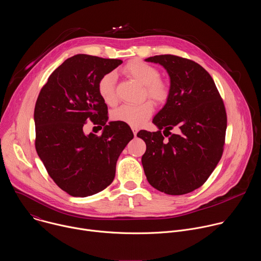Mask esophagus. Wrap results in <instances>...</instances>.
Returning a JSON list of instances; mask_svg holds the SVG:
<instances>
[{
  "label": "esophagus",
  "instance_id": "esophagus-1",
  "mask_svg": "<svg viewBox=\"0 0 261 261\" xmlns=\"http://www.w3.org/2000/svg\"><path fill=\"white\" fill-rule=\"evenodd\" d=\"M131 129H132V132H133L134 136H136V134H137V132H138V128H136V127H132Z\"/></svg>",
  "mask_w": 261,
  "mask_h": 261
}]
</instances>
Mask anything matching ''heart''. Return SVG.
I'll return each instance as SVG.
<instances>
[{"mask_svg": "<svg viewBox=\"0 0 261 261\" xmlns=\"http://www.w3.org/2000/svg\"><path fill=\"white\" fill-rule=\"evenodd\" d=\"M123 71L128 76L144 86L145 97H150L159 104L167 101L170 88L165 81L160 79V72L156 67L140 60H133L124 67ZM97 88L100 97L106 104L115 105L117 103L116 75L113 72L104 74L99 80ZM153 111L154 105L152 101L147 100L137 105L124 104L113 111L111 118L132 127H140L152 116Z\"/></svg>", "mask_w": 261, "mask_h": 261, "instance_id": "obj_1", "label": "heart"}]
</instances>
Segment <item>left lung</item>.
<instances>
[{
    "label": "left lung",
    "instance_id": "left-lung-1",
    "mask_svg": "<svg viewBox=\"0 0 261 261\" xmlns=\"http://www.w3.org/2000/svg\"><path fill=\"white\" fill-rule=\"evenodd\" d=\"M162 65L170 93L153 119L157 132L141 130L146 151L141 158L147 181L169 195L201 187L223 154L227 127L225 106L208 72L194 61L172 55L145 59ZM175 128L172 135L170 130ZM171 136L165 141L161 133Z\"/></svg>",
    "mask_w": 261,
    "mask_h": 261
}]
</instances>
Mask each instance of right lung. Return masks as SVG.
I'll return each instance as SVG.
<instances>
[{
    "label": "right lung",
    "instance_id": "obj_1",
    "mask_svg": "<svg viewBox=\"0 0 261 261\" xmlns=\"http://www.w3.org/2000/svg\"><path fill=\"white\" fill-rule=\"evenodd\" d=\"M122 63L73 56L50 74L37 98V154L54 181L71 196H91L113 182L119 156L134 136L125 123H107V105L97 88L104 74ZM88 119L103 126L100 137L83 133Z\"/></svg>",
    "mask_w": 261,
    "mask_h": 261
}]
</instances>
